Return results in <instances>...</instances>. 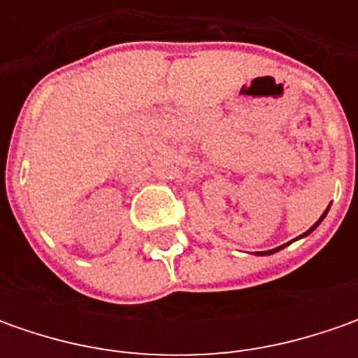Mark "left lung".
Returning a JSON list of instances; mask_svg holds the SVG:
<instances>
[{"label":"left lung","instance_id":"left-lung-1","mask_svg":"<svg viewBox=\"0 0 358 358\" xmlns=\"http://www.w3.org/2000/svg\"><path fill=\"white\" fill-rule=\"evenodd\" d=\"M329 207H331V205H329ZM329 207H327V211H324V213L321 215V219H319V221H317V223H315V225H313V227H310L309 231H307V233H303L301 237H307L309 233H313L315 229H317V227H319V225H321V221H323V219H324V215L329 213ZM301 237H296V239H301ZM287 245H289V243H287ZM287 245H281V247H277V249H271V251H261V253H257V255H273V253H277V251H281L282 247H287Z\"/></svg>","mask_w":358,"mask_h":358}]
</instances>
